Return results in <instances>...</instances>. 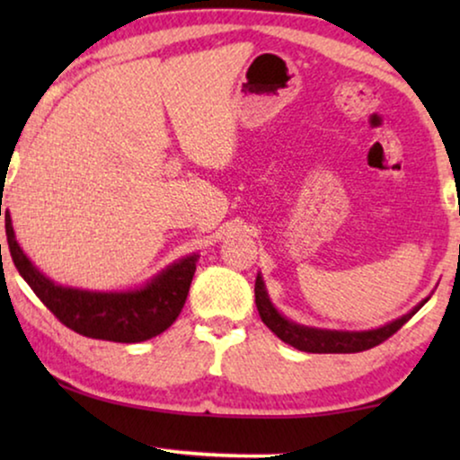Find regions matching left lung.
<instances>
[{"label": "left lung", "instance_id": "1", "mask_svg": "<svg viewBox=\"0 0 460 460\" xmlns=\"http://www.w3.org/2000/svg\"><path fill=\"white\" fill-rule=\"evenodd\" d=\"M431 297V295H429ZM429 297L420 301L412 307L411 312L404 316L392 320L385 326L373 331H331V329H316V326H305L297 324L293 320L276 310L270 295L266 291V282H263L261 274H257L255 279V305L257 312L263 320V324L274 332L276 337L282 341L293 345L299 351H310V354H356V351H364L375 348L394 335L395 331H400L420 307H423Z\"/></svg>", "mask_w": 460, "mask_h": 460}]
</instances>
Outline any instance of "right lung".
Masks as SVG:
<instances>
[{
  "instance_id": "right-lung-1",
  "label": "right lung",
  "mask_w": 460,
  "mask_h": 460,
  "mask_svg": "<svg viewBox=\"0 0 460 460\" xmlns=\"http://www.w3.org/2000/svg\"><path fill=\"white\" fill-rule=\"evenodd\" d=\"M5 236L16 270L62 324L84 337L117 343H140L167 331L186 304L199 261V253L181 257L128 291H87L58 285L33 266L16 241L8 211Z\"/></svg>"
}]
</instances>
